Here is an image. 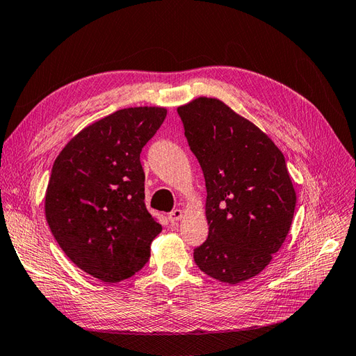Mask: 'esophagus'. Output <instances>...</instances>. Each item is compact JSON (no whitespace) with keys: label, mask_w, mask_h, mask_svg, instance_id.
Returning <instances> with one entry per match:
<instances>
[{"label":"esophagus","mask_w":356,"mask_h":356,"mask_svg":"<svg viewBox=\"0 0 356 356\" xmlns=\"http://www.w3.org/2000/svg\"><path fill=\"white\" fill-rule=\"evenodd\" d=\"M182 217H184V211H182V209H174V211H172V212L168 215V218H169L170 222L179 221Z\"/></svg>","instance_id":"esophagus-1"}]
</instances>
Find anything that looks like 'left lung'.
I'll list each match as a JSON object with an SVG mask.
<instances>
[{
  "label": "left lung",
  "instance_id": "8db88e82",
  "mask_svg": "<svg viewBox=\"0 0 356 356\" xmlns=\"http://www.w3.org/2000/svg\"><path fill=\"white\" fill-rule=\"evenodd\" d=\"M207 184V242L195 250L202 272L236 285L261 273L285 242L296 190L281 149L260 127L217 98L178 106Z\"/></svg>",
  "mask_w": 356,
  "mask_h": 356
}]
</instances>
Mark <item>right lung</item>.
Segmentation results:
<instances>
[{
    "label": "right lung",
    "instance_id": "1",
    "mask_svg": "<svg viewBox=\"0 0 356 356\" xmlns=\"http://www.w3.org/2000/svg\"><path fill=\"white\" fill-rule=\"evenodd\" d=\"M166 114L163 106L118 110L72 136L51 168L49 227L70 260L102 282L141 270L161 232L145 207L139 154Z\"/></svg>",
    "mask_w": 356,
    "mask_h": 356
}]
</instances>
